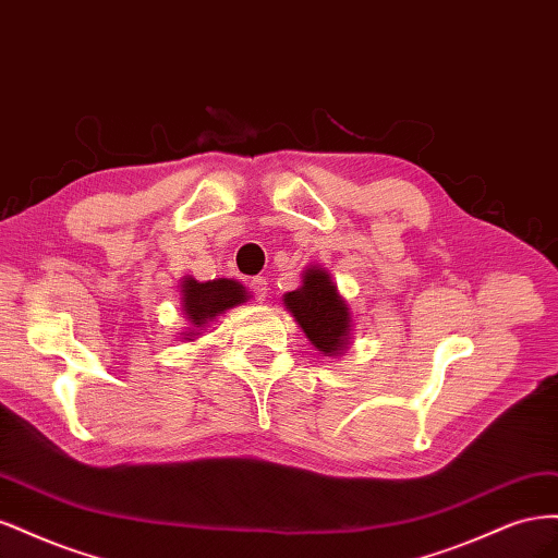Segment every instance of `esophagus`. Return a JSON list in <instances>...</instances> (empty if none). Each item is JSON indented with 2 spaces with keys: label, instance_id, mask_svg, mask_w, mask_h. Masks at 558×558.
<instances>
[{
  "label": "esophagus",
  "instance_id": "esophagus-1",
  "mask_svg": "<svg viewBox=\"0 0 558 558\" xmlns=\"http://www.w3.org/2000/svg\"><path fill=\"white\" fill-rule=\"evenodd\" d=\"M251 291H253V295H256V300H265L267 298V279L265 277H253L251 279Z\"/></svg>",
  "mask_w": 558,
  "mask_h": 558
}]
</instances>
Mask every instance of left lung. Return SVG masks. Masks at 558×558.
<instances>
[{"instance_id":"obj_1","label":"left lung","mask_w":558,"mask_h":558,"mask_svg":"<svg viewBox=\"0 0 558 558\" xmlns=\"http://www.w3.org/2000/svg\"><path fill=\"white\" fill-rule=\"evenodd\" d=\"M283 305L324 356H337L347 349L351 314L324 267H307L302 286L283 295Z\"/></svg>"}]
</instances>
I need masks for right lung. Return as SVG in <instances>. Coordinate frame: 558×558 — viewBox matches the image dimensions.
Instances as JSON below:
<instances>
[{"label": "right lung", "mask_w": 558, "mask_h": 558, "mask_svg": "<svg viewBox=\"0 0 558 558\" xmlns=\"http://www.w3.org/2000/svg\"><path fill=\"white\" fill-rule=\"evenodd\" d=\"M248 300V293L240 281L234 279H214V281H195L185 277L181 281V310L185 318L191 320V332L185 340L199 335L197 330L205 328L207 320L223 314L230 307H238Z\"/></svg>", "instance_id": "right-lung-1"}]
</instances>
